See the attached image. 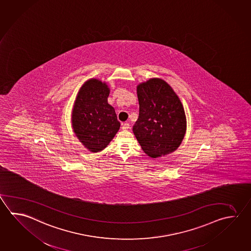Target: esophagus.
Instances as JSON below:
<instances>
[{"mask_svg":"<svg viewBox=\"0 0 251 251\" xmlns=\"http://www.w3.org/2000/svg\"><path fill=\"white\" fill-rule=\"evenodd\" d=\"M129 126H130V125H129V123H123V124H122V128H123V130H127V129L129 128Z\"/></svg>","mask_w":251,"mask_h":251,"instance_id":"esophagus-1","label":"esophagus"}]
</instances>
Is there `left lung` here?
Returning <instances> with one entry per match:
<instances>
[{
	"instance_id": "obj_1",
	"label": "left lung",
	"mask_w": 251,
	"mask_h": 251,
	"mask_svg": "<svg viewBox=\"0 0 251 251\" xmlns=\"http://www.w3.org/2000/svg\"><path fill=\"white\" fill-rule=\"evenodd\" d=\"M139 116L133 133L143 151L152 159L172 153L186 132L185 109L178 96L161 78L137 86Z\"/></svg>"
}]
</instances>
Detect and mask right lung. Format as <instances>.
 <instances>
[{
    "instance_id": "right-lung-1",
    "label": "right lung",
    "mask_w": 251,
    "mask_h": 251,
    "mask_svg": "<svg viewBox=\"0 0 251 251\" xmlns=\"http://www.w3.org/2000/svg\"><path fill=\"white\" fill-rule=\"evenodd\" d=\"M106 82L91 78L80 87L72 111V128L84 147L92 152L104 150L118 132L121 124L108 104Z\"/></svg>"
}]
</instances>
